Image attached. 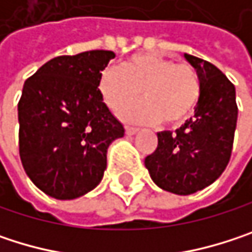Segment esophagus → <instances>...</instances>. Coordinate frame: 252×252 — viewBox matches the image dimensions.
<instances>
[{
	"instance_id": "1",
	"label": "esophagus",
	"mask_w": 252,
	"mask_h": 252,
	"mask_svg": "<svg viewBox=\"0 0 252 252\" xmlns=\"http://www.w3.org/2000/svg\"><path fill=\"white\" fill-rule=\"evenodd\" d=\"M126 134H129V135H132V134H135V132L138 131V128H137V126H126Z\"/></svg>"
}]
</instances>
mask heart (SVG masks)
Masks as SVG:
<instances>
[{
    "instance_id": "1",
    "label": "heart",
    "mask_w": 252,
    "mask_h": 252,
    "mask_svg": "<svg viewBox=\"0 0 252 252\" xmlns=\"http://www.w3.org/2000/svg\"><path fill=\"white\" fill-rule=\"evenodd\" d=\"M99 92L112 111L142 93L143 101L120 111L126 121H163L166 126H178L194 112L201 94V81L189 64H176L168 57L143 52L128 58L120 68H106L99 78Z\"/></svg>"
}]
</instances>
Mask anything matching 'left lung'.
<instances>
[{"mask_svg":"<svg viewBox=\"0 0 252 252\" xmlns=\"http://www.w3.org/2000/svg\"><path fill=\"white\" fill-rule=\"evenodd\" d=\"M197 70L201 94L194 117L175 132H158L156 150L144 159L153 182L188 195L213 184L229 163L238 120L235 86L218 67L185 54Z\"/></svg>","mask_w":252,"mask_h":252,"instance_id":"8db88e82","label":"left lung"}]
</instances>
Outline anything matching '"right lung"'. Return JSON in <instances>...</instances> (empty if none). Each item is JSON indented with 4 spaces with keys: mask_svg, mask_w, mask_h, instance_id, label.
<instances>
[{
    "mask_svg": "<svg viewBox=\"0 0 252 252\" xmlns=\"http://www.w3.org/2000/svg\"><path fill=\"white\" fill-rule=\"evenodd\" d=\"M112 51L61 55L25 81L19 100V152L45 194L73 200L103 178L109 144L124 135L99 92Z\"/></svg>",
    "mask_w": 252,
    "mask_h": 252,
    "instance_id": "obj_1",
    "label": "right lung"
}]
</instances>
